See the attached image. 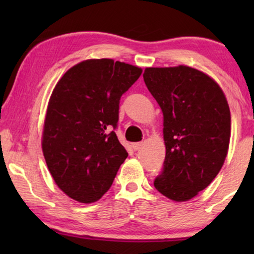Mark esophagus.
Returning <instances> with one entry per match:
<instances>
[{"label":"esophagus","mask_w":254,"mask_h":254,"mask_svg":"<svg viewBox=\"0 0 254 254\" xmlns=\"http://www.w3.org/2000/svg\"><path fill=\"white\" fill-rule=\"evenodd\" d=\"M142 145H143V143H142V142H136V143L131 144V148H133L135 151H137V150H140Z\"/></svg>","instance_id":"34e87169"}]
</instances>
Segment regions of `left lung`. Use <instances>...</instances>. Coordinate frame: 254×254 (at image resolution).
<instances>
[{"instance_id": "8db88e82", "label": "left lung", "mask_w": 254, "mask_h": 254, "mask_svg": "<svg viewBox=\"0 0 254 254\" xmlns=\"http://www.w3.org/2000/svg\"><path fill=\"white\" fill-rule=\"evenodd\" d=\"M143 79L164 119L166 154L155 189L173 201H187L213 182L227 157V98L213 78L187 65L145 68Z\"/></svg>"}]
</instances>
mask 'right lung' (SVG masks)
<instances>
[{
    "mask_svg": "<svg viewBox=\"0 0 254 254\" xmlns=\"http://www.w3.org/2000/svg\"><path fill=\"white\" fill-rule=\"evenodd\" d=\"M142 69L112 59H91L71 67L57 83L48 103L43 152L54 182L82 203L110 190L127 158L114 129L120 98Z\"/></svg>",
    "mask_w": 254,
    "mask_h": 254,
    "instance_id": "1",
    "label": "right lung"
}]
</instances>
